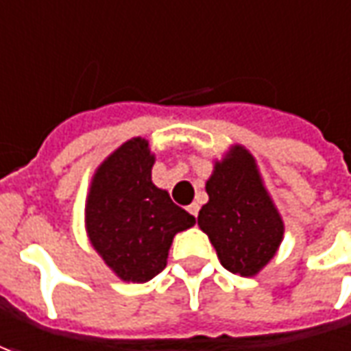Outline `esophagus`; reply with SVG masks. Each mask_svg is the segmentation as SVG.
I'll use <instances>...</instances> for the list:
<instances>
[{"label":"esophagus","instance_id":"obj_1","mask_svg":"<svg viewBox=\"0 0 351 351\" xmlns=\"http://www.w3.org/2000/svg\"><path fill=\"white\" fill-rule=\"evenodd\" d=\"M199 204H197V202H193V204H189V206H187V212H189L191 216L193 217H197L199 216Z\"/></svg>","mask_w":351,"mask_h":351}]
</instances>
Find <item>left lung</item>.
I'll list each match as a JSON object with an SVG mask.
<instances>
[{
	"label": "left lung",
	"instance_id": "obj_1",
	"mask_svg": "<svg viewBox=\"0 0 351 351\" xmlns=\"http://www.w3.org/2000/svg\"><path fill=\"white\" fill-rule=\"evenodd\" d=\"M206 193L210 200L200 208V229L227 271L252 277L275 256L285 233L252 154L245 147H233L216 162Z\"/></svg>",
	"mask_w": 351,
	"mask_h": 351
}]
</instances>
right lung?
I'll return each mask as SVG.
<instances>
[{"mask_svg":"<svg viewBox=\"0 0 351 351\" xmlns=\"http://www.w3.org/2000/svg\"><path fill=\"white\" fill-rule=\"evenodd\" d=\"M154 156L135 137L116 149L95 171L86 229L93 248L122 281L147 282L166 267L176 233L195 217L151 180Z\"/></svg>","mask_w":351,"mask_h":351,"instance_id":"right-lung-1","label":"right lung"}]
</instances>
